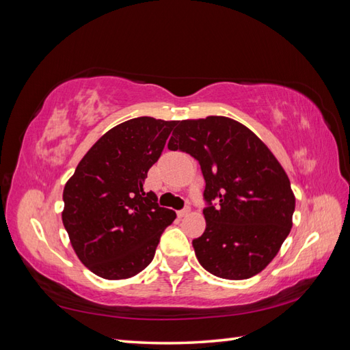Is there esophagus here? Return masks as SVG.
Segmentation results:
<instances>
[{
  "label": "esophagus",
  "mask_w": 350,
  "mask_h": 350,
  "mask_svg": "<svg viewBox=\"0 0 350 350\" xmlns=\"http://www.w3.org/2000/svg\"><path fill=\"white\" fill-rule=\"evenodd\" d=\"M189 212H191V208H189V207H185L183 210H178L177 216H178V217H185L186 215H189Z\"/></svg>",
  "instance_id": "esophagus-1"
}]
</instances>
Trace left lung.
Here are the masks:
<instances>
[{"label":"left lung","instance_id":"left-lung-1","mask_svg":"<svg viewBox=\"0 0 350 350\" xmlns=\"http://www.w3.org/2000/svg\"><path fill=\"white\" fill-rule=\"evenodd\" d=\"M168 149L197 159L206 180V231L192 240L198 262L228 280L261 273L288 237L295 210L280 162L255 133L225 116L180 120Z\"/></svg>","mask_w":350,"mask_h":350}]
</instances>
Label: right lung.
Wrapping results in <instances>:
<instances>
[{
    "label": "right lung",
    "instance_id": "obj_1",
    "mask_svg": "<svg viewBox=\"0 0 350 350\" xmlns=\"http://www.w3.org/2000/svg\"><path fill=\"white\" fill-rule=\"evenodd\" d=\"M176 124L149 116L122 122L86 152L65 183L62 224L77 258L103 279L144 270L176 219L143 189Z\"/></svg>",
    "mask_w": 350,
    "mask_h": 350
}]
</instances>
